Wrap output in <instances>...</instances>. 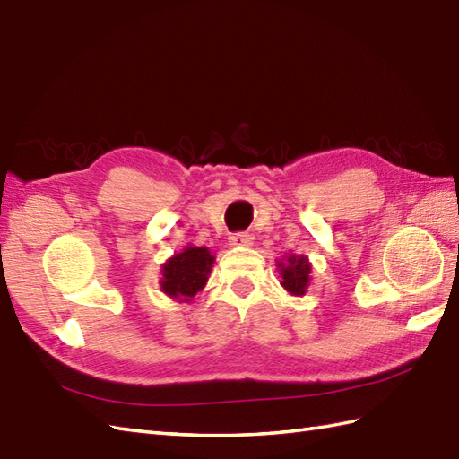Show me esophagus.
Here are the masks:
<instances>
[{"instance_id": "esophagus-1", "label": "esophagus", "mask_w": 459, "mask_h": 459, "mask_svg": "<svg viewBox=\"0 0 459 459\" xmlns=\"http://www.w3.org/2000/svg\"><path fill=\"white\" fill-rule=\"evenodd\" d=\"M251 236L249 233H246V231H241V233H233V236L230 238V243L233 247H249L251 246Z\"/></svg>"}]
</instances>
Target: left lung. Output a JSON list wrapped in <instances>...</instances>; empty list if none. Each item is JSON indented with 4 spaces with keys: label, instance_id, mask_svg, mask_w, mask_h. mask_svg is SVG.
<instances>
[{
    "label": "left lung",
    "instance_id": "1",
    "mask_svg": "<svg viewBox=\"0 0 459 459\" xmlns=\"http://www.w3.org/2000/svg\"><path fill=\"white\" fill-rule=\"evenodd\" d=\"M277 269L281 273V284L292 297H304L310 287V273L312 263L307 255H294L289 253L282 259L277 261Z\"/></svg>",
    "mask_w": 459,
    "mask_h": 459
}]
</instances>
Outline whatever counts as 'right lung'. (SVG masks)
<instances>
[{
    "label": "right lung",
    "instance_id": "1",
    "mask_svg": "<svg viewBox=\"0 0 459 459\" xmlns=\"http://www.w3.org/2000/svg\"><path fill=\"white\" fill-rule=\"evenodd\" d=\"M213 261L216 257L208 247L186 246L162 263L160 290L172 300L192 302V299L206 287Z\"/></svg>",
    "mask_w": 459,
    "mask_h": 459
}]
</instances>
